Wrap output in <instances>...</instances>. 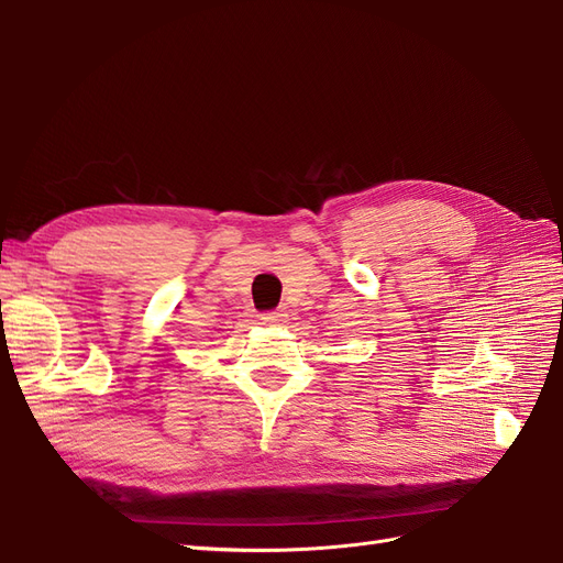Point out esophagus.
I'll list each match as a JSON object with an SVG mask.
<instances>
[{
	"label": "esophagus",
	"mask_w": 563,
	"mask_h": 563,
	"mask_svg": "<svg viewBox=\"0 0 563 563\" xmlns=\"http://www.w3.org/2000/svg\"><path fill=\"white\" fill-rule=\"evenodd\" d=\"M261 319H263L265 323H282V321L286 319V312H284V310H272V312H263V314H261Z\"/></svg>",
	"instance_id": "obj_1"
}]
</instances>
